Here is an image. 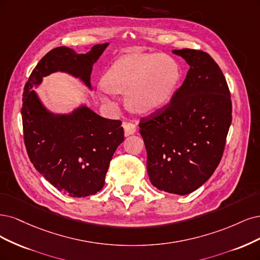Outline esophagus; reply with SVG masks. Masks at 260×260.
<instances>
[{
  "label": "esophagus",
  "instance_id": "esophagus-1",
  "mask_svg": "<svg viewBox=\"0 0 260 260\" xmlns=\"http://www.w3.org/2000/svg\"><path fill=\"white\" fill-rule=\"evenodd\" d=\"M123 128H124V135L125 136H131L133 134L136 133V125L133 124V123H124L123 124Z\"/></svg>",
  "mask_w": 260,
  "mask_h": 260
}]
</instances>
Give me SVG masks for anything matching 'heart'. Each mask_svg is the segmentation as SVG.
<instances>
[{
    "instance_id": "heart-1",
    "label": "heart",
    "mask_w": 260,
    "mask_h": 260,
    "mask_svg": "<svg viewBox=\"0 0 260 260\" xmlns=\"http://www.w3.org/2000/svg\"><path fill=\"white\" fill-rule=\"evenodd\" d=\"M180 79L174 59L160 54L128 55L112 63L103 78L104 87L125 94V104L138 113L153 112L172 98Z\"/></svg>"
}]
</instances>
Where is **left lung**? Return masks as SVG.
<instances>
[{
  "mask_svg": "<svg viewBox=\"0 0 260 260\" xmlns=\"http://www.w3.org/2000/svg\"><path fill=\"white\" fill-rule=\"evenodd\" d=\"M190 69L171 103L139 123L150 181L185 196L205 183L218 166L232 121L227 82L213 58L197 49H174Z\"/></svg>",
  "mask_w": 260,
  "mask_h": 260,
  "instance_id": "left-lung-1",
  "label": "left lung"
}]
</instances>
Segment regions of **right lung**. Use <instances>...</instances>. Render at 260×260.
Returning <instances> with one entry per match:
<instances>
[{"mask_svg":"<svg viewBox=\"0 0 260 260\" xmlns=\"http://www.w3.org/2000/svg\"><path fill=\"white\" fill-rule=\"evenodd\" d=\"M108 45L97 44L84 54L66 46L52 49L37 64L23 89V139L30 161L57 190L72 198L103 189L113 153L124 140L122 122L103 118L85 104L68 113L53 112L35 88L47 75L64 72L91 90L93 66Z\"/></svg>","mask_w":260,"mask_h":260,"instance_id":"right-lung-1","label":"right lung"}]
</instances>
